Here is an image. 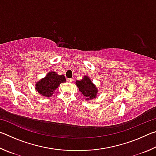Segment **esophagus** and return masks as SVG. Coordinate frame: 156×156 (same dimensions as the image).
Wrapping results in <instances>:
<instances>
[{
  "label": "esophagus",
  "instance_id": "1",
  "mask_svg": "<svg viewBox=\"0 0 156 156\" xmlns=\"http://www.w3.org/2000/svg\"><path fill=\"white\" fill-rule=\"evenodd\" d=\"M73 80V78H67V81L69 83H72V82Z\"/></svg>",
  "mask_w": 156,
  "mask_h": 156
}]
</instances>
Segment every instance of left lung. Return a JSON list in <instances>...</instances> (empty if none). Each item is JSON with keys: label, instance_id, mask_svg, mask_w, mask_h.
<instances>
[{"label": "left lung", "instance_id": "left-lung-1", "mask_svg": "<svg viewBox=\"0 0 156 156\" xmlns=\"http://www.w3.org/2000/svg\"><path fill=\"white\" fill-rule=\"evenodd\" d=\"M76 84L80 94L85 98L84 100H91L97 97L98 90L89 76H83L82 80L76 81Z\"/></svg>", "mask_w": 156, "mask_h": 156}]
</instances>
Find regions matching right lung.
I'll return each mask as SVG.
<instances>
[{
    "label": "right lung",
    "instance_id": "add662e5",
    "mask_svg": "<svg viewBox=\"0 0 156 156\" xmlns=\"http://www.w3.org/2000/svg\"><path fill=\"white\" fill-rule=\"evenodd\" d=\"M66 83L65 76L58 75L55 72H49L45 77L36 82L35 84L36 90L44 97H51L60 84Z\"/></svg>",
    "mask_w": 156,
    "mask_h": 156
}]
</instances>
